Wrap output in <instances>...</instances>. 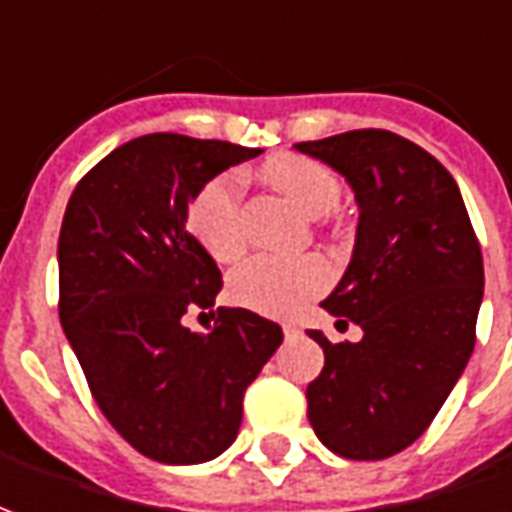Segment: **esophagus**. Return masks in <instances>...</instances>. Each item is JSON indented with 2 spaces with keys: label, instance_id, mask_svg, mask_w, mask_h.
I'll use <instances>...</instances> for the list:
<instances>
[{
  "label": "esophagus",
  "instance_id": "34e87169",
  "mask_svg": "<svg viewBox=\"0 0 512 512\" xmlns=\"http://www.w3.org/2000/svg\"><path fill=\"white\" fill-rule=\"evenodd\" d=\"M281 329H284V337H287V340H292V337H298V334H301V326H295V323H284Z\"/></svg>",
  "mask_w": 512,
  "mask_h": 512
}]
</instances>
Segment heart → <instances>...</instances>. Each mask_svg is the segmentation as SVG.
<instances>
[{
	"label": "heart",
	"instance_id": "obj_1",
	"mask_svg": "<svg viewBox=\"0 0 512 512\" xmlns=\"http://www.w3.org/2000/svg\"><path fill=\"white\" fill-rule=\"evenodd\" d=\"M267 181L312 217H323L340 203L337 175L312 158H281L264 169ZM189 228L217 262H234L245 250L242 231V178L222 172L211 178L189 206ZM331 264L323 256H253L236 267L228 292L239 306L270 317H292L329 287Z\"/></svg>",
	"mask_w": 512,
	"mask_h": 512
}]
</instances>
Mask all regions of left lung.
I'll return each instance as SVG.
<instances>
[{
  "label": "left lung",
  "mask_w": 512,
  "mask_h": 512,
  "mask_svg": "<svg viewBox=\"0 0 512 512\" xmlns=\"http://www.w3.org/2000/svg\"><path fill=\"white\" fill-rule=\"evenodd\" d=\"M295 150L337 169L359 206L351 262L323 309L362 340L309 331L326 357L306 387L309 424L340 457L384 460L424 435L471 359L482 250L449 169L410 139L368 128Z\"/></svg>",
  "instance_id": "8db88e82"
}]
</instances>
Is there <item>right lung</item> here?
I'll use <instances>...</instances> for the list:
<instances>
[{
  "label": "right lung",
  "instance_id": "1",
  "mask_svg": "<svg viewBox=\"0 0 512 512\" xmlns=\"http://www.w3.org/2000/svg\"><path fill=\"white\" fill-rule=\"evenodd\" d=\"M256 147L147 133L74 186L58 239L66 340L116 432L167 465L214 460L236 440L242 398L284 340L248 309H217L209 334L183 317L211 309L222 276L186 231L195 195Z\"/></svg>",
  "mask_w": 512,
  "mask_h": 512
}]
</instances>
